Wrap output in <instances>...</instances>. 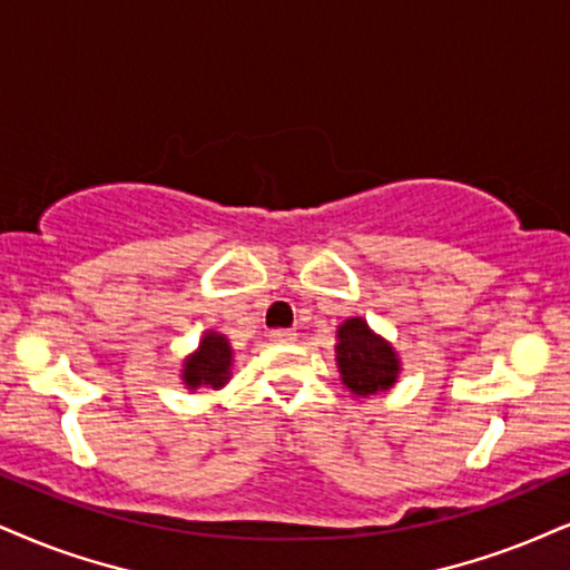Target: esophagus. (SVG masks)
Instances as JSON below:
<instances>
[{"label":"esophagus","mask_w":570,"mask_h":570,"mask_svg":"<svg viewBox=\"0 0 570 570\" xmlns=\"http://www.w3.org/2000/svg\"><path fill=\"white\" fill-rule=\"evenodd\" d=\"M269 341L272 343H293V341H296V330H283V327L272 330Z\"/></svg>","instance_id":"obj_1"}]
</instances>
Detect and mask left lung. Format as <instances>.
Returning <instances> with one entry per match:
<instances>
[{
    "mask_svg": "<svg viewBox=\"0 0 570 570\" xmlns=\"http://www.w3.org/2000/svg\"><path fill=\"white\" fill-rule=\"evenodd\" d=\"M335 360L343 377V385L356 396H370V393L389 391L396 383L399 360L383 338L367 327V322L354 317L346 320L338 330V346H335Z\"/></svg>",
    "mask_w": 570,
    "mask_h": 570,
    "instance_id": "left-lung-1",
    "label": "left lung"
}]
</instances>
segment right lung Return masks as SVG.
<instances>
[{
	"label": "right lung",
	"mask_w": 570,
	"mask_h": 570,
	"mask_svg": "<svg viewBox=\"0 0 570 570\" xmlns=\"http://www.w3.org/2000/svg\"><path fill=\"white\" fill-rule=\"evenodd\" d=\"M232 364V348L224 335L208 333L200 341V348L185 362V383L189 389L198 385H210V389H222L229 377Z\"/></svg>",
	"instance_id": "obj_1"
}]
</instances>
